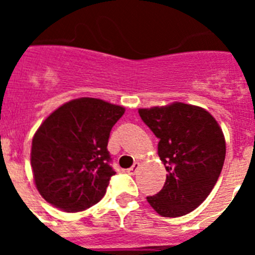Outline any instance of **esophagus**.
Returning a JSON list of instances; mask_svg holds the SVG:
<instances>
[{
	"label": "esophagus",
	"mask_w": 255,
	"mask_h": 255,
	"mask_svg": "<svg viewBox=\"0 0 255 255\" xmlns=\"http://www.w3.org/2000/svg\"><path fill=\"white\" fill-rule=\"evenodd\" d=\"M139 166H140V164H139L138 162H135L131 167L128 168V173H129V175H135V173H136V171L139 170Z\"/></svg>",
	"instance_id": "1"
}]
</instances>
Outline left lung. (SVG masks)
Here are the masks:
<instances>
[{"label":"left lung","mask_w":255,"mask_h":255,"mask_svg":"<svg viewBox=\"0 0 255 255\" xmlns=\"http://www.w3.org/2000/svg\"><path fill=\"white\" fill-rule=\"evenodd\" d=\"M143 123L159 139L158 155L167 176L148 203L163 217H180L203 203L224 167L226 143L208 111L175 102L166 107L140 108Z\"/></svg>","instance_id":"obj_1"}]
</instances>
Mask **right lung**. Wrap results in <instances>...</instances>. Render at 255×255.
<instances>
[{"label": "right lung", "instance_id": "add662e5", "mask_svg": "<svg viewBox=\"0 0 255 255\" xmlns=\"http://www.w3.org/2000/svg\"><path fill=\"white\" fill-rule=\"evenodd\" d=\"M125 112L97 98H78L52 112L33 136L30 162L39 194L65 212L98 203L115 171L110 132Z\"/></svg>", "mask_w": 255, "mask_h": 255}]
</instances>
